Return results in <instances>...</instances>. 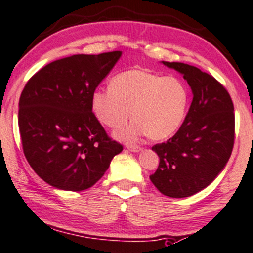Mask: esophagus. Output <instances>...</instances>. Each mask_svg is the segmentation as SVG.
<instances>
[{"mask_svg":"<svg viewBox=\"0 0 253 253\" xmlns=\"http://www.w3.org/2000/svg\"><path fill=\"white\" fill-rule=\"evenodd\" d=\"M127 150L130 151V152H133V153H138V152L141 151L142 148L140 147V146H135V145H129V146H127Z\"/></svg>","mask_w":253,"mask_h":253,"instance_id":"esophagus-1","label":"esophagus"}]
</instances>
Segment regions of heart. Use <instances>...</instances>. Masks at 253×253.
Here are the masks:
<instances>
[{"label":"heart","instance_id":"obj_1","mask_svg":"<svg viewBox=\"0 0 253 253\" xmlns=\"http://www.w3.org/2000/svg\"><path fill=\"white\" fill-rule=\"evenodd\" d=\"M109 86L94 90L90 106L95 118L108 128L123 126L130 115L134 118L114 132L120 141L134 142L145 135L166 139L186 118L190 92L179 78L134 68L119 73Z\"/></svg>","mask_w":253,"mask_h":253}]
</instances>
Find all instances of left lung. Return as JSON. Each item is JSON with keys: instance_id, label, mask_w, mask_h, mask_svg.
I'll list each match as a JSON object with an SVG mask.
<instances>
[{"instance_id": "obj_1", "label": "left lung", "mask_w": 253, "mask_h": 253, "mask_svg": "<svg viewBox=\"0 0 253 253\" xmlns=\"http://www.w3.org/2000/svg\"><path fill=\"white\" fill-rule=\"evenodd\" d=\"M161 63L180 73L193 100L178 132L152 147L160 163L150 179L165 196L185 198L208 187L226 166L234 140L233 103L208 73L186 63Z\"/></svg>"}]
</instances>
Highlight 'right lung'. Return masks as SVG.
I'll return each mask as SVG.
<instances>
[{"label": "right lung", "instance_id": "right-lung-1", "mask_svg": "<svg viewBox=\"0 0 253 253\" xmlns=\"http://www.w3.org/2000/svg\"><path fill=\"white\" fill-rule=\"evenodd\" d=\"M123 51L73 55L44 66L27 82L19 102V128L29 165L63 191L99 181L123 146L95 118L90 96Z\"/></svg>", "mask_w": 253, "mask_h": 253}]
</instances>
